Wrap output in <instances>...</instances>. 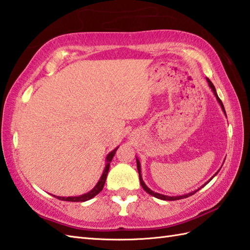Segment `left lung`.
I'll return each mask as SVG.
<instances>
[{
	"mask_svg": "<svg viewBox=\"0 0 250 250\" xmlns=\"http://www.w3.org/2000/svg\"><path fill=\"white\" fill-rule=\"evenodd\" d=\"M206 80H207V82H208V87H210L211 88V90H212V92H213V95L215 96V98H216V100H217V102H218V104L220 105V107H222V109H223V112H224V114L226 115V111H225V107H224V104H223V102L220 101V99L218 98V96H217V92H216V89H215V87H214V85H213V83L211 82L210 80H208V78H206ZM227 116V115H226ZM136 158V164H137V170H138V175H139V181H141V185H142V188L147 191L148 194H150L151 196H153V197H155V198H158V199H162V200H178V199H183V198H187V197H188V196H191V195H194L196 191H198L201 188H204L206 184H208V182L211 181V180L215 177L217 173H218V171L215 173V175H214L210 180H208V181L207 182V183H205L204 185H201V187L198 188V189H196V190H194V191H190V193H188V194H185V195H181V196H167V195H163V194H160V193H156V191H153L152 189H150L147 185H146V183L144 182V180H143V177H142V167H141V162H139V160L137 159V156H135Z\"/></svg>",
	"mask_w": 250,
	"mask_h": 250,
	"instance_id": "left-lung-1",
	"label": "left lung"
}]
</instances>
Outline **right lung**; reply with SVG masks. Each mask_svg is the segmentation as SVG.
<instances>
[{
	"instance_id": "1",
	"label": "right lung",
	"mask_w": 250,
	"mask_h": 250,
	"mask_svg": "<svg viewBox=\"0 0 250 250\" xmlns=\"http://www.w3.org/2000/svg\"><path fill=\"white\" fill-rule=\"evenodd\" d=\"M118 148H119V146L116 147L114 150H112V151L106 155L105 167H104L102 175H101L100 179H99L98 183L95 185V188H92V189H90L88 193H85V194L80 195V196H70V197H61V196H55V195H53V196L56 197V198L60 199V200L73 201V202H83V201H87V200H89L91 198H94L96 195H98L103 189L104 183H105V180H106V177H107V172H108V169H109V164H111V162H112L114 155H115L116 151H117Z\"/></svg>"
}]
</instances>
